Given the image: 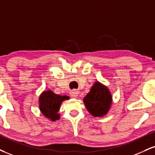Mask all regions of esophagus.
Instances as JSON below:
<instances>
[{
	"instance_id": "34e87169",
	"label": "esophagus",
	"mask_w": 155,
	"mask_h": 155,
	"mask_svg": "<svg viewBox=\"0 0 155 155\" xmlns=\"http://www.w3.org/2000/svg\"><path fill=\"white\" fill-rule=\"evenodd\" d=\"M71 96L73 97H76L78 95H79V92L77 90V89H73L72 91H71Z\"/></svg>"
}]
</instances>
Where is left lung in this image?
I'll use <instances>...</instances> for the list:
<instances>
[{"label":"left lung","mask_w":155,"mask_h":155,"mask_svg":"<svg viewBox=\"0 0 155 155\" xmlns=\"http://www.w3.org/2000/svg\"><path fill=\"white\" fill-rule=\"evenodd\" d=\"M112 102L109 90L105 86L96 82L84 99L87 110L93 116L101 117L107 113Z\"/></svg>","instance_id":"left-lung-1"}]
</instances>
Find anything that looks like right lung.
<instances>
[{
	"instance_id": "1",
	"label": "right lung",
	"mask_w": 155,
	"mask_h": 155,
	"mask_svg": "<svg viewBox=\"0 0 155 155\" xmlns=\"http://www.w3.org/2000/svg\"><path fill=\"white\" fill-rule=\"evenodd\" d=\"M68 99H69L68 96L55 94L50 90L44 92L40 97V109L45 116L55 121L59 118V115L57 113L61 102Z\"/></svg>"
}]
</instances>
